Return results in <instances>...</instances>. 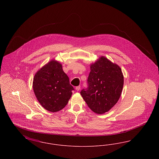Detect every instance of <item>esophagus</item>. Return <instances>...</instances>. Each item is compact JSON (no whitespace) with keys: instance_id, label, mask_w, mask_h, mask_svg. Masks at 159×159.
I'll use <instances>...</instances> for the list:
<instances>
[{"instance_id":"obj_1","label":"esophagus","mask_w":159,"mask_h":159,"mask_svg":"<svg viewBox=\"0 0 159 159\" xmlns=\"http://www.w3.org/2000/svg\"><path fill=\"white\" fill-rule=\"evenodd\" d=\"M80 89V86H78L76 87V90L77 91H79Z\"/></svg>"}]
</instances>
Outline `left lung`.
Returning <instances> with one entry per match:
<instances>
[{
	"label": "left lung",
	"instance_id": "obj_1",
	"mask_svg": "<svg viewBox=\"0 0 159 159\" xmlns=\"http://www.w3.org/2000/svg\"><path fill=\"white\" fill-rule=\"evenodd\" d=\"M88 88L80 92L92 111L102 114L115 106L120 97L124 77L120 67L104 56L90 65Z\"/></svg>",
	"mask_w": 159,
	"mask_h": 159
}]
</instances>
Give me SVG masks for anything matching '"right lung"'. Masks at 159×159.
<instances>
[{
    "label": "right lung",
    "mask_w": 159,
    "mask_h": 159,
    "mask_svg": "<svg viewBox=\"0 0 159 159\" xmlns=\"http://www.w3.org/2000/svg\"><path fill=\"white\" fill-rule=\"evenodd\" d=\"M33 88L39 102L50 112H57L64 108L74 89L62 64L54 59L36 73Z\"/></svg>",
    "instance_id": "add662e5"
}]
</instances>
